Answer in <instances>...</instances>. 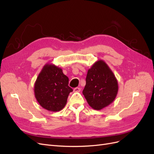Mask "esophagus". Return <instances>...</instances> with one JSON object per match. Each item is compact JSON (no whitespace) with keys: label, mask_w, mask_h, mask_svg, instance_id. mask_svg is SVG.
I'll return each mask as SVG.
<instances>
[{"label":"esophagus","mask_w":154,"mask_h":154,"mask_svg":"<svg viewBox=\"0 0 154 154\" xmlns=\"http://www.w3.org/2000/svg\"><path fill=\"white\" fill-rule=\"evenodd\" d=\"M81 91V88L80 87H76L74 88V92H80Z\"/></svg>","instance_id":"obj_1"}]
</instances>
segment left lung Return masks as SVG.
I'll return each instance as SVG.
<instances>
[{"mask_svg":"<svg viewBox=\"0 0 154 154\" xmlns=\"http://www.w3.org/2000/svg\"><path fill=\"white\" fill-rule=\"evenodd\" d=\"M118 91L117 80L105 62L100 60L88 69L83 94L92 109L101 110L110 105Z\"/></svg>","mask_w":154,"mask_h":154,"instance_id":"1","label":"left lung"}]
</instances>
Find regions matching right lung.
I'll list each match as a JSON object with an SVG mask.
<instances>
[{"mask_svg":"<svg viewBox=\"0 0 154 154\" xmlns=\"http://www.w3.org/2000/svg\"><path fill=\"white\" fill-rule=\"evenodd\" d=\"M72 88L62 70L55 66L45 65L36 79L35 95L39 104L49 111L62 110L67 103Z\"/></svg>","mask_w":154,"mask_h":154,"instance_id":"add662e5","label":"right lung"}]
</instances>
